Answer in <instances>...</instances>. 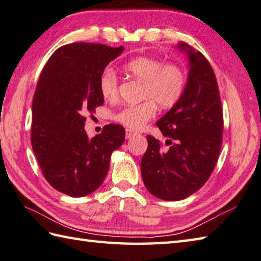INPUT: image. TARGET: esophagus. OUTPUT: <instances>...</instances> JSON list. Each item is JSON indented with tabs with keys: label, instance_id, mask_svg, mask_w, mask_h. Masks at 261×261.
Listing matches in <instances>:
<instances>
[{
	"label": "esophagus",
	"instance_id": "34e87169",
	"mask_svg": "<svg viewBox=\"0 0 261 261\" xmlns=\"http://www.w3.org/2000/svg\"><path fill=\"white\" fill-rule=\"evenodd\" d=\"M135 135V133L134 132H133V130H130V129H126V139L127 140H128V139H130V137H133V136H134Z\"/></svg>",
	"mask_w": 261,
	"mask_h": 261
}]
</instances>
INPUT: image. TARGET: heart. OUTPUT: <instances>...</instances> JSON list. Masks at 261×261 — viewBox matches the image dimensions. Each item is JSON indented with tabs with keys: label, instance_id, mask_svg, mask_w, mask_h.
<instances>
[{
	"label": "heart",
	"instance_id": "1",
	"mask_svg": "<svg viewBox=\"0 0 261 261\" xmlns=\"http://www.w3.org/2000/svg\"><path fill=\"white\" fill-rule=\"evenodd\" d=\"M125 70L143 82L142 96L146 97L137 105L126 106L112 115L114 120L133 130H140L156 114V105L170 108L179 100L185 88V72L176 63H164L153 57H137L125 65ZM103 99L115 101L118 96L116 72L107 68L99 80Z\"/></svg>",
	"mask_w": 261,
	"mask_h": 261
}]
</instances>
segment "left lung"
<instances>
[{
  "label": "left lung",
  "mask_w": 261,
  "mask_h": 261,
  "mask_svg": "<svg viewBox=\"0 0 261 261\" xmlns=\"http://www.w3.org/2000/svg\"><path fill=\"white\" fill-rule=\"evenodd\" d=\"M177 48L188 56V81L179 100L156 121L170 146L162 151L159 141L147 135L141 161L146 190L166 201L183 200L202 188L217 164L223 140L222 103L213 68L186 43Z\"/></svg>",
  "instance_id": "1"
}]
</instances>
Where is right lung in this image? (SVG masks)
<instances>
[{
	"instance_id": "1",
	"label": "right lung",
	"mask_w": 261,
	"mask_h": 261,
	"mask_svg": "<svg viewBox=\"0 0 261 261\" xmlns=\"http://www.w3.org/2000/svg\"><path fill=\"white\" fill-rule=\"evenodd\" d=\"M124 51L95 43H73L54 52L44 66L32 107V146L53 189L72 198L100 188L112 152L125 141L120 125L87 136L86 114L103 105L99 80Z\"/></svg>"
}]
</instances>
